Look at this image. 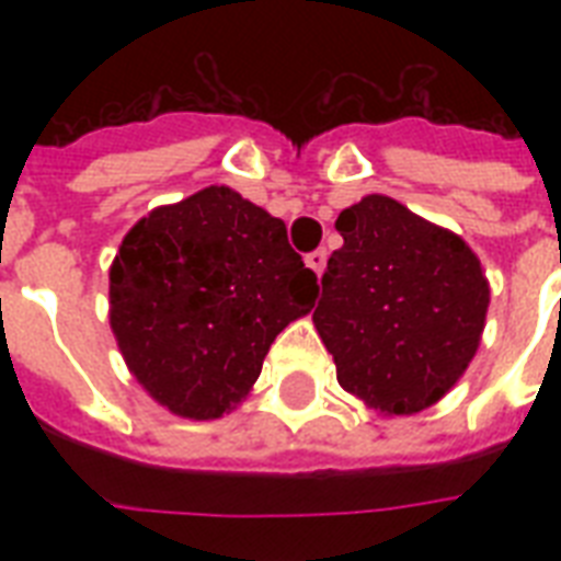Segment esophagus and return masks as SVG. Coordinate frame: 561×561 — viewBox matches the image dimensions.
<instances>
[{"label":"esophagus","mask_w":561,"mask_h":561,"mask_svg":"<svg viewBox=\"0 0 561 561\" xmlns=\"http://www.w3.org/2000/svg\"><path fill=\"white\" fill-rule=\"evenodd\" d=\"M325 259H329V253H325V250H314V253L306 255V264L317 273V276H320V273L325 271Z\"/></svg>","instance_id":"34e87169"}]
</instances>
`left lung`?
<instances>
[{"label": "left lung", "instance_id": "left-lung-1", "mask_svg": "<svg viewBox=\"0 0 561 561\" xmlns=\"http://www.w3.org/2000/svg\"><path fill=\"white\" fill-rule=\"evenodd\" d=\"M314 325L343 390L390 416L439 401L478 352L489 282L448 229L392 197L341 211Z\"/></svg>", "mask_w": 561, "mask_h": 561}]
</instances>
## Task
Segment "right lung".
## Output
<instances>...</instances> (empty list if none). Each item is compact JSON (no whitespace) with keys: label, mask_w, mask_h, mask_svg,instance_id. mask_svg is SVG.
<instances>
[{"label":"right lung","mask_w":561,"mask_h":561,"mask_svg":"<svg viewBox=\"0 0 561 561\" xmlns=\"http://www.w3.org/2000/svg\"><path fill=\"white\" fill-rule=\"evenodd\" d=\"M314 299L317 276L285 224L227 186L153 209L110 267V325L127 367L188 419L244 399L276 334Z\"/></svg>","instance_id":"obj_1"}]
</instances>
